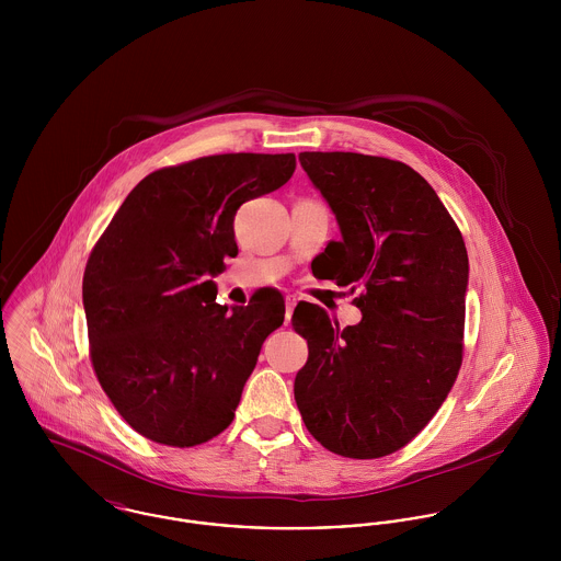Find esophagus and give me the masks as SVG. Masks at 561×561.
Returning <instances> with one entry per match:
<instances>
[{
	"mask_svg": "<svg viewBox=\"0 0 561 561\" xmlns=\"http://www.w3.org/2000/svg\"><path fill=\"white\" fill-rule=\"evenodd\" d=\"M285 305H287V313H285V323H287V321L291 320V316H294V309H296V305H298V300H296V298H291V296H289V298H287V300H285Z\"/></svg>",
	"mask_w": 561,
	"mask_h": 561,
	"instance_id": "obj_1",
	"label": "esophagus"
}]
</instances>
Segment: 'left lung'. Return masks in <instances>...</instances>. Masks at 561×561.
<instances>
[{"mask_svg":"<svg viewBox=\"0 0 561 561\" xmlns=\"http://www.w3.org/2000/svg\"><path fill=\"white\" fill-rule=\"evenodd\" d=\"M341 240L313 261L350 285L363 320L339 330L294 311L309 343L294 396L307 430L345 458H382L436 414L462 365L469 254L432 185L410 165L360 153H300ZM307 320L313 329H305Z\"/></svg>","mask_w":561,"mask_h":561,"instance_id":"1","label":"left lung"}]
</instances>
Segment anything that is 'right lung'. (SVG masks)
<instances>
[{
    "mask_svg": "<svg viewBox=\"0 0 561 561\" xmlns=\"http://www.w3.org/2000/svg\"><path fill=\"white\" fill-rule=\"evenodd\" d=\"M294 170V153L161 168L129 192L96 241L81 287L92 367L138 434L194 447L233 421L285 305L265 291L248 307H222L211 278L238 254L241 205L278 190Z\"/></svg>",
    "mask_w": 561,
    "mask_h": 561,
    "instance_id": "obj_1",
    "label": "right lung"
}]
</instances>
